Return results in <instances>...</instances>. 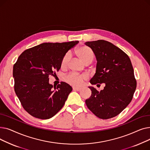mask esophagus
Masks as SVG:
<instances>
[{
    "mask_svg": "<svg viewBox=\"0 0 150 150\" xmlns=\"http://www.w3.org/2000/svg\"><path fill=\"white\" fill-rule=\"evenodd\" d=\"M73 90L76 91H80L81 90V88H75V87H74V88H73Z\"/></svg>",
    "mask_w": 150,
    "mask_h": 150,
    "instance_id": "34e87169",
    "label": "esophagus"
}]
</instances>
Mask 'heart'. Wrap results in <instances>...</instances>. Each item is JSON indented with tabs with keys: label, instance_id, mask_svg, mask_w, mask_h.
I'll use <instances>...</instances> for the list:
<instances>
[{
	"label": "heart",
	"instance_id": "heart-1",
	"mask_svg": "<svg viewBox=\"0 0 150 150\" xmlns=\"http://www.w3.org/2000/svg\"><path fill=\"white\" fill-rule=\"evenodd\" d=\"M75 53L86 64H91L95 58L93 52L87 46H82L78 48L75 50ZM69 61V53H66L62 59L61 66L66 67L68 64ZM86 78V76L84 75H78L74 73H71L65 76L66 81L70 84L74 86H80Z\"/></svg>",
	"mask_w": 150,
	"mask_h": 150
}]
</instances>
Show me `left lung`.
<instances>
[{
  "label": "left lung",
  "mask_w": 150,
  "mask_h": 150,
  "mask_svg": "<svg viewBox=\"0 0 150 150\" xmlns=\"http://www.w3.org/2000/svg\"><path fill=\"white\" fill-rule=\"evenodd\" d=\"M85 44L91 48L97 61L96 72L90 83L97 87L102 83L105 85L100 92L89 86L92 94L86 104L100 119H111L127 108L136 91L137 82L131 60L123 50L108 41H88Z\"/></svg>",
  "instance_id": "1"
}]
</instances>
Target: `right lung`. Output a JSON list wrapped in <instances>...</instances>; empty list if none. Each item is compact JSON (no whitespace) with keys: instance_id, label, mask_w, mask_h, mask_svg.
Returning a JSON list of instances; mask_svg holds the SVG:
<instances>
[{"instance_id":"right-lung-1","label":"right lung","mask_w":150,"mask_h":150,"mask_svg":"<svg viewBox=\"0 0 150 150\" xmlns=\"http://www.w3.org/2000/svg\"><path fill=\"white\" fill-rule=\"evenodd\" d=\"M79 41L42 43L23 52L13 66L14 91L25 111L38 119H49L65 104L72 88L49 83V75L60 69L66 53Z\"/></svg>"}]
</instances>
